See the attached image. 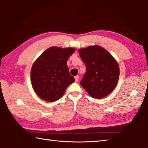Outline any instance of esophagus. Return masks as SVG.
Returning <instances> with one entry per match:
<instances>
[{"instance_id": "1", "label": "esophagus", "mask_w": 148, "mask_h": 148, "mask_svg": "<svg viewBox=\"0 0 148 148\" xmlns=\"http://www.w3.org/2000/svg\"><path fill=\"white\" fill-rule=\"evenodd\" d=\"M75 82H77L79 81V75H76V76H75Z\"/></svg>"}]
</instances>
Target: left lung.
I'll return each mask as SVG.
<instances>
[{
	"label": "left lung",
	"mask_w": 148,
	"mask_h": 148,
	"mask_svg": "<svg viewBox=\"0 0 148 148\" xmlns=\"http://www.w3.org/2000/svg\"><path fill=\"white\" fill-rule=\"evenodd\" d=\"M78 51L86 67L81 85L92 98L106 97L118 82V63L107 51L98 45L79 49Z\"/></svg>",
	"instance_id": "left-lung-1"
}]
</instances>
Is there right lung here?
Listing matches in <instances>:
<instances>
[{
	"instance_id": "1",
	"label": "right lung",
	"mask_w": 148,
	"mask_h": 148,
	"mask_svg": "<svg viewBox=\"0 0 148 148\" xmlns=\"http://www.w3.org/2000/svg\"><path fill=\"white\" fill-rule=\"evenodd\" d=\"M75 49L51 47L33 64L31 81L34 90L43 100L56 101L64 95L67 88L75 81L70 74L67 61Z\"/></svg>"
}]
</instances>
